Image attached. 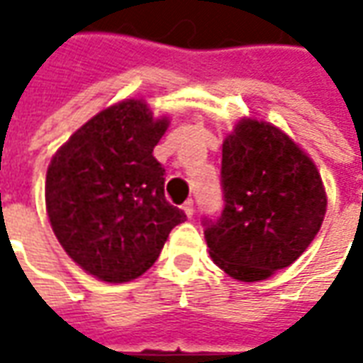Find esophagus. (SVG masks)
I'll list each match as a JSON object with an SVG mask.
<instances>
[{"label": "esophagus", "mask_w": 363, "mask_h": 363, "mask_svg": "<svg viewBox=\"0 0 363 363\" xmlns=\"http://www.w3.org/2000/svg\"><path fill=\"white\" fill-rule=\"evenodd\" d=\"M182 210L186 213V218H192V216H194V202H192V200H186V202L182 204Z\"/></svg>", "instance_id": "esophagus-1"}]
</instances>
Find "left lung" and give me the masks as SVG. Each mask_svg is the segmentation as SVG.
I'll use <instances>...</instances> for the list:
<instances>
[{"label":"left lung","mask_w":363,"mask_h":363,"mask_svg":"<svg viewBox=\"0 0 363 363\" xmlns=\"http://www.w3.org/2000/svg\"><path fill=\"white\" fill-rule=\"evenodd\" d=\"M225 206L206 221L213 264L239 281H260L294 264L319 233L327 192L315 161L270 122L241 118L223 140Z\"/></svg>","instance_id":"8db88e82"}]
</instances>
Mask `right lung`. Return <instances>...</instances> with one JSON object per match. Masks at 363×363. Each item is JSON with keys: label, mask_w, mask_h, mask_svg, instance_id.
<instances>
[{"label": "right lung", "mask_w": 363, "mask_h": 363, "mask_svg": "<svg viewBox=\"0 0 363 363\" xmlns=\"http://www.w3.org/2000/svg\"><path fill=\"white\" fill-rule=\"evenodd\" d=\"M169 128L143 99L106 106L69 135L46 171L52 231L77 267L124 284L157 260L186 220L165 198V169L153 147Z\"/></svg>", "instance_id": "1"}]
</instances>
